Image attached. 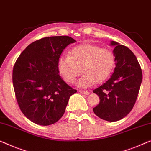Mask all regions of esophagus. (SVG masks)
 Returning a JSON list of instances; mask_svg holds the SVG:
<instances>
[{
  "label": "esophagus",
  "mask_w": 151,
  "mask_h": 151,
  "mask_svg": "<svg viewBox=\"0 0 151 151\" xmlns=\"http://www.w3.org/2000/svg\"><path fill=\"white\" fill-rule=\"evenodd\" d=\"M80 93H81L82 94H83V95H88L89 92L88 91H82V90H80Z\"/></svg>",
  "instance_id": "esophagus-1"
}]
</instances>
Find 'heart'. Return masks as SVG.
<instances>
[{"instance_id": "1", "label": "heart", "mask_w": 151, "mask_h": 151, "mask_svg": "<svg viewBox=\"0 0 151 151\" xmlns=\"http://www.w3.org/2000/svg\"><path fill=\"white\" fill-rule=\"evenodd\" d=\"M115 55L109 48L97 45L83 44L72 49L69 56H61L57 61L58 73L65 82L73 83L84 72L77 84L86 88L108 79L115 67Z\"/></svg>"}]
</instances>
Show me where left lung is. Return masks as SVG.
I'll return each mask as SVG.
<instances>
[{
	"instance_id": "8db88e82",
	"label": "left lung",
	"mask_w": 151,
	"mask_h": 151,
	"mask_svg": "<svg viewBox=\"0 0 151 151\" xmlns=\"http://www.w3.org/2000/svg\"><path fill=\"white\" fill-rule=\"evenodd\" d=\"M114 46L116 67L111 78L93 90L100 99L93 112L105 121L123 119L132 110L140 88L142 73L134 54L123 45L111 41Z\"/></svg>"
}]
</instances>
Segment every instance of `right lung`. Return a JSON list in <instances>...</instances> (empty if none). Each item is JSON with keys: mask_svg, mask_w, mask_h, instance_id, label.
I'll return each instance as SVG.
<instances>
[{"mask_svg": "<svg viewBox=\"0 0 151 151\" xmlns=\"http://www.w3.org/2000/svg\"><path fill=\"white\" fill-rule=\"evenodd\" d=\"M76 41L69 36L47 37L26 47L13 69L15 95L24 115L40 125L55 123L64 114L69 97L77 91L58 74L57 61Z\"/></svg>", "mask_w": 151, "mask_h": 151, "instance_id": "add662e5", "label": "right lung"}]
</instances>
